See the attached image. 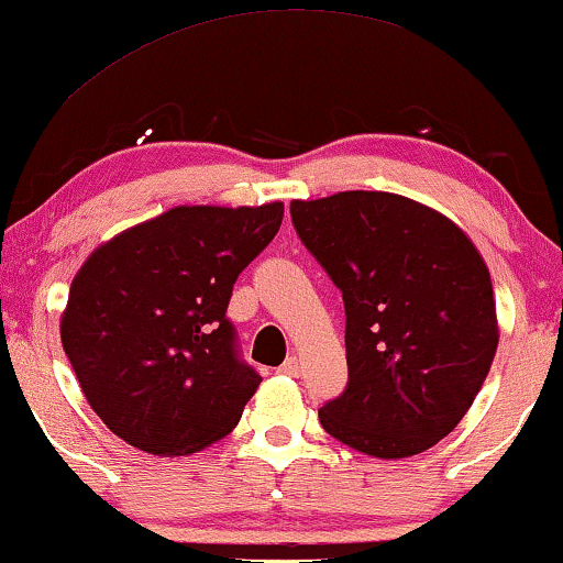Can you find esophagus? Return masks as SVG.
<instances>
[{"label":"esophagus","instance_id":"obj_1","mask_svg":"<svg viewBox=\"0 0 563 563\" xmlns=\"http://www.w3.org/2000/svg\"><path fill=\"white\" fill-rule=\"evenodd\" d=\"M284 376H299L301 373V363H299V357L297 355H289L287 361L282 363V368H279Z\"/></svg>","mask_w":563,"mask_h":563}]
</instances>
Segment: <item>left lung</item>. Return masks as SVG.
Here are the masks:
<instances>
[{
	"instance_id": "1",
	"label": "left lung",
	"mask_w": 563,
	"mask_h": 563,
	"mask_svg": "<svg viewBox=\"0 0 563 563\" xmlns=\"http://www.w3.org/2000/svg\"><path fill=\"white\" fill-rule=\"evenodd\" d=\"M291 221L345 301L347 388L320 409L322 429L378 460L427 452L467 413L498 350L483 254L396 192L291 200Z\"/></svg>"
}]
</instances>
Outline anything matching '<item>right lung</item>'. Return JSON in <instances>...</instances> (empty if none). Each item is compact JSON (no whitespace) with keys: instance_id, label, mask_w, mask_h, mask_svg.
I'll return each instance as SVG.
<instances>
[{"instance_id":"obj_1","label":"right lung","mask_w":563,"mask_h":563,"mask_svg":"<svg viewBox=\"0 0 563 563\" xmlns=\"http://www.w3.org/2000/svg\"><path fill=\"white\" fill-rule=\"evenodd\" d=\"M282 218L279 200L177 206L103 241L73 276L63 350L126 444L183 457L235 429L262 378L235 355L225 309Z\"/></svg>"}]
</instances>
